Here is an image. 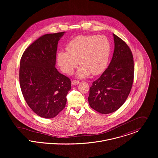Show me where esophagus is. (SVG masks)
Instances as JSON below:
<instances>
[{
    "label": "esophagus",
    "instance_id": "1",
    "mask_svg": "<svg viewBox=\"0 0 158 158\" xmlns=\"http://www.w3.org/2000/svg\"><path fill=\"white\" fill-rule=\"evenodd\" d=\"M79 83V81L78 80H73L72 81V85H77Z\"/></svg>",
    "mask_w": 158,
    "mask_h": 158
}]
</instances>
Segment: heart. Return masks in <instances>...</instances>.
Returning <instances> with one entry per match:
<instances>
[{
	"mask_svg": "<svg viewBox=\"0 0 158 158\" xmlns=\"http://www.w3.org/2000/svg\"><path fill=\"white\" fill-rule=\"evenodd\" d=\"M68 51H60L57 61L61 70L71 74L78 64H81L77 72L79 78L98 75L106 67L111 51L108 39L103 36H78L69 42ZM79 61H78V60Z\"/></svg>",
	"mask_w": 158,
	"mask_h": 158,
	"instance_id": "1",
	"label": "heart"
}]
</instances>
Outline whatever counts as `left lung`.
<instances>
[{
  "label": "left lung",
  "mask_w": 158,
  "mask_h": 158,
  "mask_svg": "<svg viewBox=\"0 0 158 158\" xmlns=\"http://www.w3.org/2000/svg\"><path fill=\"white\" fill-rule=\"evenodd\" d=\"M114 51L108 68L90 86L88 102L90 107L101 114L119 109L131 90L134 80V61L131 49L113 34Z\"/></svg>",
  "instance_id": "obj_1"
}]
</instances>
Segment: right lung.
<instances>
[{
  "mask_svg": "<svg viewBox=\"0 0 158 158\" xmlns=\"http://www.w3.org/2000/svg\"><path fill=\"white\" fill-rule=\"evenodd\" d=\"M64 31L45 34L29 45L21 59L19 82L23 98L41 117L57 115L66 106L71 81L56 68L58 41Z\"/></svg>",
  "mask_w": 158,
  "mask_h": 158,
  "instance_id": "right-lung-1",
  "label": "right lung"
}]
</instances>
